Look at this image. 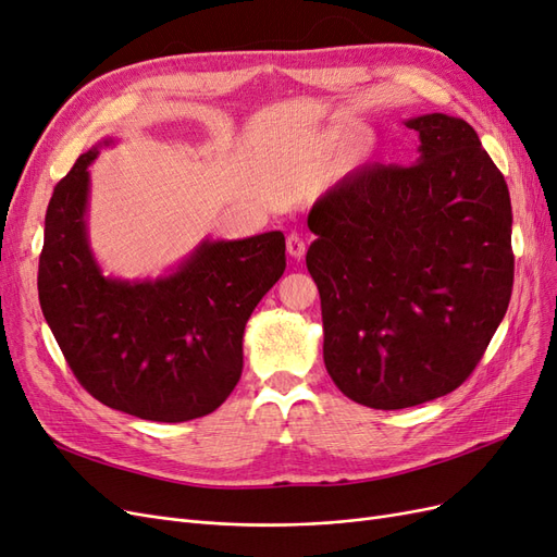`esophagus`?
<instances>
[{
  "label": "esophagus",
  "instance_id": "1",
  "mask_svg": "<svg viewBox=\"0 0 557 557\" xmlns=\"http://www.w3.org/2000/svg\"><path fill=\"white\" fill-rule=\"evenodd\" d=\"M285 246H288V252L293 258H305V252H307V244H305V239L299 237V234H290L288 237V242H285Z\"/></svg>",
  "mask_w": 557,
  "mask_h": 557
}]
</instances>
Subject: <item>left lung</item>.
Wrapping results in <instances>:
<instances>
[{
  "label": "left lung",
  "instance_id": "obj_1",
  "mask_svg": "<svg viewBox=\"0 0 557 557\" xmlns=\"http://www.w3.org/2000/svg\"><path fill=\"white\" fill-rule=\"evenodd\" d=\"M404 125L420 141L409 166H358L307 221L327 374L383 411L453 393L513 288L511 197L474 127L446 113Z\"/></svg>",
  "mask_w": 557,
  "mask_h": 557
}]
</instances>
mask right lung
Instances as JSON below:
<instances>
[{
  "mask_svg": "<svg viewBox=\"0 0 557 557\" xmlns=\"http://www.w3.org/2000/svg\"><path fill=\"white\" fill-rule=\"evenodd\" d=\"M113 137L83 153L48 201L39 301L74 376L107 407L156 423L215 411L244 369V330L285 272L283 232L201 239L160 276H107L90 234V170Z\"/></svg>",
  "mask_w": 557,
  "mask_h": 557,
  "instance_id": "right-lung-1",
  "label": "right lung"
}]
</instances>
